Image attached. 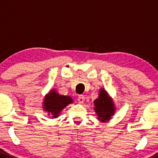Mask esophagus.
I'll return each instance as SVG.
<instances>
[{"mask_svg":"<svg viewBox=\"0 0 158 158\" xmlns=\"http://www.w3.org/2000/svg\"><path fill=\"white\" fill-rule=\"evenodd\" d=\"M85 96H84L83 95H80L78 97V101H79V102L80 103V104H82V103L85 102Z\"/></svg>","mask_w":158,"mask_h":158,"instance_id":"34e87169","label":"esophagus"}]
</instances>
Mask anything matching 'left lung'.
<instances>
[{"instance_id":"8db88e82","label":"left lung","mask_w":158,"mask_h":158,"mask_svg":"<svg viewBox=\"0 0 158 158\" xmlns=\"http://www.w3.org/2000/svg\"><path fill=\"white\" fill-rule=\"evenodd\" d=\"M93 103L97 119L102 122H108L115 113V106L113 99L105 89H99L98 97Z\"/></svg>"}]
</instances>
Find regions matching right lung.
I'll return each instance as SVG.
<instances>
[{
  "label": "right lung",
  "instance_id": "obj_1",
  "mask_svg": "<svg viewBox=\"0 0 158 158\" xmlns=\"http://www.w3.org/2000/svg\"><path fill=\"white\" fill-rule=\"evenodd\" d=\"M73 102V98L69 95H60L55 89H51L44 98L43 109L53 118L60 115L63 109Z\"/></svg>",
  "mask_w": 158,
  "mask_h": 158
}]
</instances>
